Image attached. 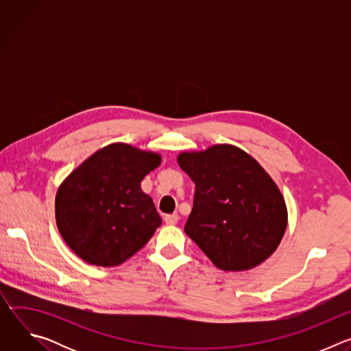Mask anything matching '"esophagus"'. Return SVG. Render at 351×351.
<instances>
[{
	"label": "esophagus",
	"mask_w": 351,
	"mask_h": 351,
	"mask_svg": "<svg viewBox=\"0 0 351 351\" xmlns=\"http://www.w3.org/2000/svg\"><path fill=\"white\" fill-rule=\"evenodd\" d=\"M164 221L167 225H176L179 221V215L178 214H169L164 217Z\"/></svg>",
	"instance_id": "1"
}]
</instances>
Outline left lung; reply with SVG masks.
Here are the masks:
<instances>
[{"instance_id": "1", "label": "left lung", "mask_w": 351, "mask_h": 351, "mask_svg": "<svg viewBox=\"0 0 351 351\" xmlns=\"http://www.w3.org/2000/svg\"><path fill=\"white\" fill-rule=\"evenodd\" d=\"M178 164L195 184L186 234L222 271L264 263L287 226L285 198L264 168L230 144L182 153Z\"/></svg>"}]
</instances>
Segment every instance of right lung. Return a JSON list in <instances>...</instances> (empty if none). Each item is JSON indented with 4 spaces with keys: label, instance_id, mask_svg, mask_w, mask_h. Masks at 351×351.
Returning <instances> with one entry per match:
<instances>
[{
    "label": "right lung",
    "instance_id": "obj_1",
    "mask_svg": "<svg viewBox=\"0 0 351 351\" xmlns=\"http://www.w3.org/2000/svg\"><path fill=\"white\" fill-rule=\"evenodd\" d=\"M161 156L125 143L98 149L60 186L58 230L72 252L97 267H117L136 254L161 225L140 182Z\"/></svg>",
    "mask_w": 351,
    "mask_h": 351
}]
</instances>
